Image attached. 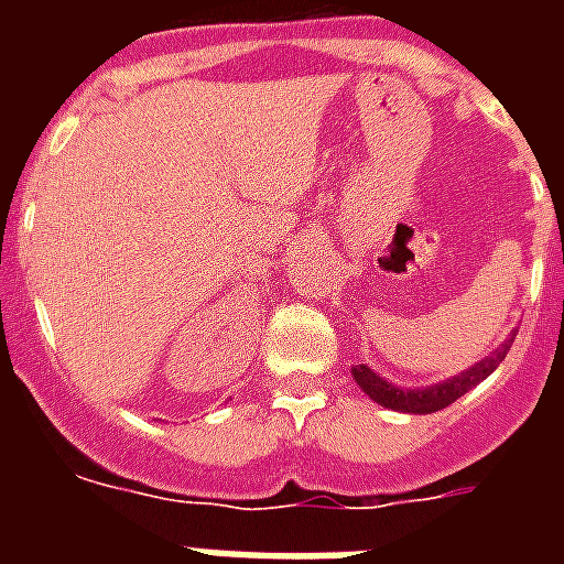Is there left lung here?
Instances as JSON below:
<instances>
[{"label":"left lung","mask_w":564,"mask_h":564,"mask_svg":"<svg viewBox=\"0 0 564 564\" xmlns=\"http://www.w3.org/2000/svg\"><path fill=\"white\" fill-rule=\"evenodd\" d=\"M512 339H516V334L509 336L498 351L489 354V357H482L480 362H474L471 369H465L463 375L451 377V380H442V383L436 386H427V389H401V386L389 383V380H383L380 375H375L369 366H354L351 375L362 392L369 394L371 401L380 403V406H386V410L427 415V412H438V410H445V406H451L456 398H463L468 389H474L480 380H486V377L498 369L500 362H503Z\"/></svg>","instance_id":"left-lung-1"}]
</instances>
